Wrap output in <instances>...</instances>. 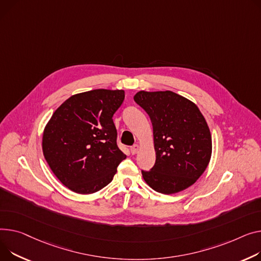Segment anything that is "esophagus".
Instances as JSON below:
<instances>
[{
    "instance_id": "esophagus-1",
    "label": "esophagus",
    "mask_w": 261,
    "mask_h": 261,
    "mask_svg": "<svg viewBox=\"0 0 261 261\" xmlns=\"http://www.w3.org/2000/svg\"><path fill=\"white\" fill-rule=\"evenodd\" d=\"M138 150H140V146L138 145H133L131 148H130V151H131V153L134 155V154H136L137 152H138Z\"/></svg>"
}]
</instances>
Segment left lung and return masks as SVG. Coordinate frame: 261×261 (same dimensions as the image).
I'll list each match as a JSON object with an SVG mask.
<instances>
[{
  "instance_id": "8db88e82",
  "label": "left lung",
  "mask_w": 261,
  "mask_h": 261,
  "mask_svg": "<svg viewBox=\"0 0 261 261\" xmlns=\"http://www.w3.org/2000/svg\"><path fill=\"white\" fill-rule=\"evenodd\" d=\"M134 100L153 126L156 161L151 170H142L145 181L163 194L192 186L212 153L211 133L197 106L172 91H140Z\"/></svg>"
}]
</instances>
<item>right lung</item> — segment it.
Masks as SVG:
<instances>
[{
	"mask_svg": "<svg viewBox=\"0 0 261 261\" xmlns=\"http://www.w3.org/2000/svg\"><path fill=\"white\" fill-rule=\"evenodd\" d=\"M124 90L95 89L69 97L52 114L43 134V153L60 181L80 194L111 182L126 155L117 146L113 114Z\"/></svg>",
	"mask_w": 261,
	"mask_h": 261,
	"instance_id": "add662e5",
	"label": "right lung"
}]
</instances>
